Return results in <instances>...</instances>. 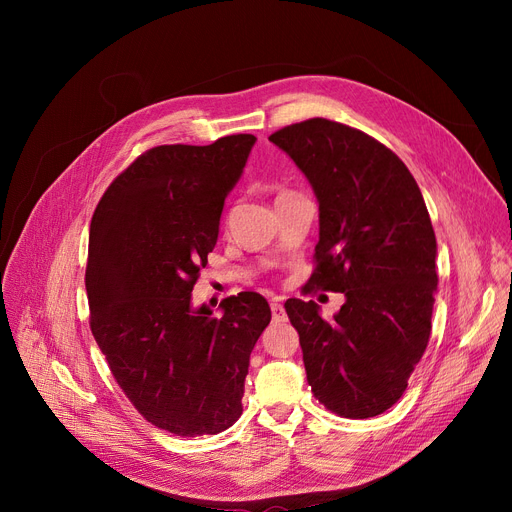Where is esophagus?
Instances as JSON below:
<instances>
[{
  "mask_svg": "<svg viewBox=\"0 0 512 512\" xmlns=\"http://www.w3.org/2000/svg\"><path fill=\"white\" fill-rule=\"evenodd\" d=\"M272 317H274V321L278 324V321H284L286 319V311H284V307H282V303H278V301H272Z\"/></svg>",
  "mask_w": 512,
  "mask_h": 512,
  "instance_id": "1",
  "label": "esophagus"
}]
</instances>
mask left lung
Instances as JSON below:
<instances>
[{
    "instance_id": "1",
    "label": "left lung",
    "mask_w": 512,
    "mask_h": 512,
    "mask_svg": "<svg viewBox=\"0 0 512 512\" xmlns=\"http://www.w3.org/2000/svg\"><path fill=\"white\" fill-rule=\"evenodd\" d=\"M270 141L319 201L309 284L346 299L334 319L321 317L315 301L284 303L307 382L328 411L375 417L405 394L432 334L436 234L423 195L396 153L346 124L311 118Z\"/></svg>"
}]
</instances>
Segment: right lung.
I'll list each match as a JSON object with an SVG mask.
<instances>
[{
	"instance_id": "add662e5",
	"label": "right lung",
	"mask_w": 512,
	"mask_h": 512,
	"mask_svg": "<svg viewBox=\"0 0 512 512\" xmlns=\"http://www.w3.org/2000/svg\"><path fill=\"white\" fill-rule=\"evenodd\" d=\"M255 141L153 147L107 186L91 220V332L134 409L182 438L240 417L249 357L272 319L257 292L224 299L222 315L191 305Z\"/></svg>"
}]
</instances>
